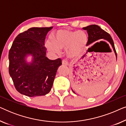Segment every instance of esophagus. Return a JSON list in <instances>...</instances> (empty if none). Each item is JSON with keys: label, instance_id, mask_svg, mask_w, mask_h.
I'll return each mask as SVG.
<instances>
[{"label": "esophagus", "instance_id": "obj_1", "mask_svg": "<svg viewBox=\"0 0 126 126\" xmlns=\"http://www.w3.org/2000/svg\"><path fill=\"white\" fill-rule=\"evenodd\" d=\"M62 64H63V65H65V66H68V65H69V63H68V62L66 61V60H63V61H62Z\"/></svg>", "mask_w": 126, "mask_h": 126}]
</instances>
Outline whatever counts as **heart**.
Segmentation results:
<instances>
[{
  "instance_id": "heart-1",
  "label": "heart",
  "mask_w": 126,
  "mask_h": 126,
  "mask_svg": "<svg viewBox=\"0 0 126 126\" xmlns=\"http://www.w3.org/2000/svg\"><path fill=\"white\" fill-rule=\"evenodd\" d=\"M87 42L88 37L84 32H72L63 29L54 34V40L51 38L47 39L45 46L50 51L55 54H60L61 49H66L68 57H76L81 54Z\"/></svg>"
}]
</instances>
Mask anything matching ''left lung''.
<instances>
[{"label": "left lung", "instance_id": "1", "mask_svg": "<svg viewBox=\"0 0 126 126\" xmlns=\"http://www.w3.org/2000/svg\"><path fill=\"white\" fill-rule=\"evenodd\" d=\"M84 30H87L88 34V40L87 45H90L92 43L95 42L100 39H103L104 41H101L100 42H97L95 44H103L106 45L107 46H111L112 47L114 51L115 56L117 60V54L115 50L114 43H113V39H112L111 35L108 32H105L104 30L101 29L99 26L96 25H92L88 26L87 27L82 28ZM73 91V90H72ZM74 93H75L73 91Z\"/></svg>", "mask_w": 126, "mask_h": 126}]
</instances>
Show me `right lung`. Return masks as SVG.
<instances>
[{
    "instance_id": "add662e5",
    "label": "right lung",
    "mask_w": 126,
    "mask_h": 126,
    "mask_svg": "<svg viewBox=\"0 0 126 126\" xmlns=\"http://www.w3.org/2000/svg\"><path fill=\"white\" fill-rule=\"evenodd\" d=\"M53 27H32L15 38L8 54L9 73L15 88L29 97L47 94L52 88L60 58L46 57L45 40ZM32 57L27 62V56Z\"/></svg>"
}]
</instances>
